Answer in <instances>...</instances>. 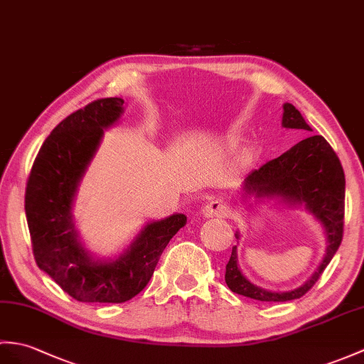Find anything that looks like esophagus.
Returning <instances> with one entry per match:
<instances>
[{"label": "esophagus", "instance_id": "obj_1", "mask_svg": "<svg viewBox=\"0 0 364 364\" xmlns=\"http://www.w3.org/2000/svg\"><path fill=\"white\" fill-rule=\"evenodd\" d=\"M201 214L205 218H215V217H228L230 208L222 200H210L208 205L203 208Z\"/></svg>", "mask_w": 364, "mask_h": 364}]
</instances>
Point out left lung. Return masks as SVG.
I'll list each match as a JSON object with an SVG mask.
<instances>
[{
	"label": "left lung",
	"instance_id": "obj_1",
	"mask_svg": "<svg viewBox=\"0 0 364 364\" xmlns=\"http://www.w3.org/2000/svg\"><path fill=\"white\" fill-rule=\"evenodd\" d=\"M284 129L311 132L301 113L291 104L282 105ZM346 180L340 159L323 136L315 134L299 141L285 154L252 171L242 183V196L255 198L251 206L273 201L276 206L304 209L319 223L326 237V252L316 272L298 289L273 291L252 284L239 267L237 245L232 247L226 265L225 281L231 291L264 302H285L304 296L316 284L321 273L331 264L343 239Z\"/></svg>",
	"mask_w": 364,
	"mask_h": 364
}]
</instances>
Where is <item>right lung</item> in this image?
I'll list each match as a JSON object with an SVG mask.
<instances>
[{"label": "right lung", "instance_id": "obj_1", "mask_svg": "<svg viewBox=\"0 0 364 364\" xmlns=\"http://www.w3.org/2000/svg\"><path fill=\"white\" fill-rule=\"evenodd\" d=\"M124 99H100L70 114L50 132L33 161L24 210L33 257L41 272L80 302H125L150 281L167 243L188 223L175 213L149 220L119 255L99 257L75 226L79 186L104 132L121 121Z\"/></svg>", "mask_w": 364, "mask_h": 364}]
</instances>
